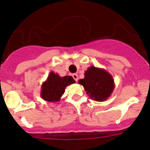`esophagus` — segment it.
I'll return each mask as SVG.
<instances>
[{
	"mask_svg": "<svg viewBox=\"0 0 150 150\" xmlns=\"http://www.w3.org/2000/svg\"><path fill=\"white\" fill-rule=\"evenodd\" d=\"M73 77L74 80L76 81V82H77V80H78V75H77V74H73Z\"/></svg>",
	"mask_w": 150,
	"mask_h": 150,
	"instance_id": "esophagus-1",
	"label": "esophagus"
}]
</instances>
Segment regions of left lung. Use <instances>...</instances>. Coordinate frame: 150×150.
<instances>
[{
    "mask_svg": "<svg viewBox=\"0 0 150 150\" xmlns=\"http://www.w3.org/2000/svg\"><path fill=\"white\" fill-rule=\"evenodd\" d=\"M79 84L84 86L90 98L103 102L110 96L115 89L114 79L103 68L90 66L84 73V77L79 80Z\"/></svg>",
    "mask_w": 150,
    "mask_h": 150,
    "instance_id": "8db88e82",
    "label": "left lung"
}]
</instances>
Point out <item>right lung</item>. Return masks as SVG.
Here are the masks:
<instances>
[{"instance_id":"right-lung-1","label":"right lung","mask_w":150,"mask_h":150,"mask_svg":"<svg viewBox=\"0 0 150 150\" xmlns=\"http://www.w3.org/2000/svg\"><path fill=\"white\" fill-rule=\"evenodd\" d=\"M75 82L73 77H60L58 73L52 71L41 86V98L47 102H59L66 86Z\"/></svg>"}]
</instances>
